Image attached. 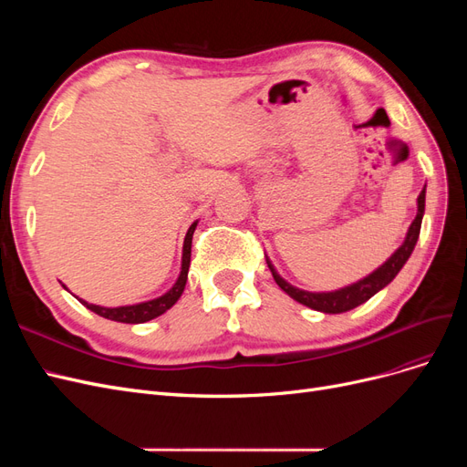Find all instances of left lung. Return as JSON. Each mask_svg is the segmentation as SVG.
<instances>
[{"label": "left lung", "instance_id": "1", "mask_svg": "<svg viewBox=\"0 0 467 467\" xmlns=\"http://www.w3.org/2000/svg\"><path fill=\"white\" fill-rule=\"evenodd\" d=\"M425 189L420 191L419 199H417V216H415L413 223L409 225L405 242L384 265L376 268L372 275L355 282V285L345 286V288L335 290V292H307V290H300V288L288 285V282L275 271V266L271 265V261L266 259V265H268V268H271L276 285L296 302H300V304L312 307V309H317V312H323V314H343V312H348V309H355L357 306L364 304L366 300H370L376 292H379L381 288L388 286L389 282L395 276H398V273L401 271L403 265L407 263V259L411 257V253L417 245L419 234H420L422 214H425V192H427Z\"/></svg>", "mask_w": 467, "mask_h": 467}]
</instances>
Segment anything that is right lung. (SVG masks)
I'll return each instance as SVG.
<instances>
[{
  "label": "right lung",
  "mask_w": 467,
  "mask_h": 467,
  "mask_svg": "<svg viewBox=\"0 0 467 467\" xmlns=\"http://www.w3.org/2000/svg\"><path fill=\"white\" fill-rule=\"evenodd\" d=\"M196 223L199 222H192L191 228L185 235V244H182V263H181V275L177 278V282L173 285V288L165 292L163 296L150 302H142V304H134V306H120V307H103V306H95L89 304L86 300L78 298L83 306L91 312H95L97 316H101L105 319L110 321H119V323H144L150 321L153 317H158L161 314H165L169 307H171L179 298L182 290H185L187 285V275H189V266H191V245H192V234L196 230Z\"/></svg>",
  "instance_id": "right-lung-1"
}]
</instances>
